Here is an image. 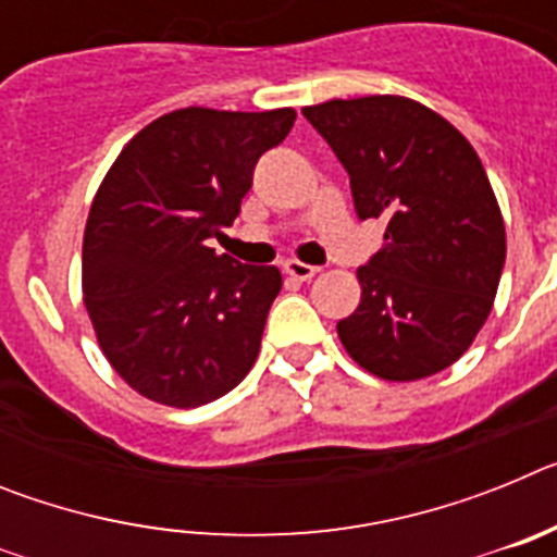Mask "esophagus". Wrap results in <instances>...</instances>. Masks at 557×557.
<instances>
[{
	"mask_svg": "<svg viewBox=\"0 0 557 557\" xmlns=\"http://www.w3.org/2000/svg\"><path fill=\"white\" fill-rule=\"evenodd\" d=\"M321 268H314V264H307V262H298V259H287L284 262V273L289 275V278H295V282H309L314 273H318Z\"/></svg>",
	"mask_w": 557,
	"mask_h": 557,
	"instance_id": "obj_1",
	"label": "esophagus"
}]
</instances>
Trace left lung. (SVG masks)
<instances>
[{
  "instance_id": "8db88e82",
  "label": "left lung",
  "mask_w": 557,
  "mask_h": 557,
  "mask_svg": "<svg viewBox=\"0 0 557 557\" xmlns=\"http://www.w3.org/2000/svg\"><path fill=\"white\" fill-rule=\"evenodd\" d=\"M351 178L359 220L385 218V248L357 270L362 298L337 334L357 366L412 382L444 371L488 321L505 223L480 156L407 97L304 108Z\"/></svg>"
}]
</instances>
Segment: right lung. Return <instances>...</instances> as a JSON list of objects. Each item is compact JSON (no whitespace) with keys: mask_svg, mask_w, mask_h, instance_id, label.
I'll use <instances>...</instances> for the list:
<instances>
[{"mask_svg":"<svg viewBox=\"0 0 557 557\" xmlns=\"http://www.w3.org/2000/svg\"><path fill=\"white\" fill-rule=\"evenodd\" d=\"M293 108H181L141 127L113 161L83 236V301L113 371L166 407H200L253 368L273 264L209 248L239 214L262 152L282 145Z\"/></svg>","mask_w":557,"mask_h":557,"instance_id":"obj_1","label":"right lung"}]
</instances>
